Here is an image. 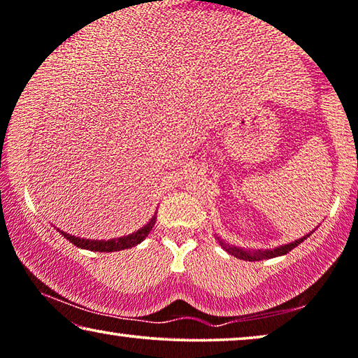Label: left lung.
<instances>
[{
    "label": "left lung",
    "mask_w": 358,
    "mask_h": 358,
    "mask_svg": "<svg viewBox=\"0 0 358 358\" xmlns=\"http://www.w3.org/2000/svg\"><path fill=\"white\" fill-rule=\"evenodd\" d=\"M318 229V227H316ZM315 229V230H316ZM315 230H311L310 234H306L305 236H301V238L295 240V241H290V243H285V245H280V246H275V248H269V250H248V248H241V246H235V245H230L229 241H225L220 238V236L215 235V240L219 241V245L222 246V248L227 251L229 255L235 256V258L238 259H245V261H261V259H271V258H278V256L282 255H287L289 251H292L295 248V246H299L301 241L308 238V236L313 234Z\"/></svg>",
    "instance_id": "left-lung-1"
}]
</instances>
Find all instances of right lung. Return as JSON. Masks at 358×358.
Segmentation results:
<instances>
[{"mask_svg": "<svg viewBox=\"0 0 358 358\" xmlns=\"http://www.w3.org/2000/svg\"><path fill=\"white\" fill-rule=\"evenodd\" d=\"M155 219H157V213H154L152 217L148 224L144 225V227H141L139 230L133 231V234L129 235H124V236H120V238H112V240H90V238H80V236H74V235H69L66 231L57 229L59 234H62L64 238L71 241L73 245H76L78 248H83V250H90V251H100V253H112V251H122V250H128V248H133V246L139 245L141 241H143L145 236L149 235V231L152 230L154 224H155Z\"/></svg>", "mask_w": 358, "mask_h": 358, "instance_id": "obj_1", "label": "right lung"}]
</instances>
